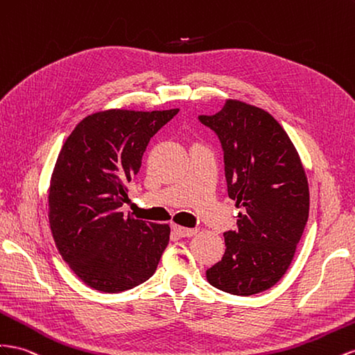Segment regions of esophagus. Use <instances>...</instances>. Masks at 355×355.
<instances>
[{"instance_id": "34e87169", "label": "esophagus", "mask_w": 355, "mask_h": 355, "mask_svg": "<svg viewBox=\"0 0 355 355\" xmlns=\"http://www.w3.org/2000/svg\"><path fill=\"white\" fill-rule=\"evenodd\" d=\"M173 232L179 237H193L197 234V228H187V227H180V225H173Z\"/></svg>"}]
</instances>
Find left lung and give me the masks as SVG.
I'll list each match as a JSON object with an SVG mask.
<instances>
[{"label":"left lung","instance_id":"1","mask_svg":"<svg viewBox=\"0 0 355 355\" xmlns=\"http://www.w3.org/2000/svg\"><path fill=\"white\" fill-rule=\"evenodd\" d=\"M224 150L228 197L236 200L237 230L224 233L223 260L206 270L215 288L252 295L272 288L288 269L309 216V187L299 154L270 113L227 100L198 116Z\"/></svg>","mask_w":355,"mask_h":355}]
</instances>
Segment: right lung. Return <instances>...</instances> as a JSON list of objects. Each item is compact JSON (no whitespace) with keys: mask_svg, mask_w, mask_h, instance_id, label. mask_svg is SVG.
<instances>
[{"mask_svg":"<svg viewBox=\"0 0 355 355\" xmlns=\"http://www.w3.org/2000/svg\"><path fill=\"white\" fill-rule=\"evenodd\" d=\"M178 112H98L64 143L49 188L51 230L64 261L94 290H131L157 270L170 227L125 218L121 207L150 137Z\"/></svg>","mask_w":355,"mask_h":355,"instance_id":"add662e5","label":"right lung"}]
</instances>
